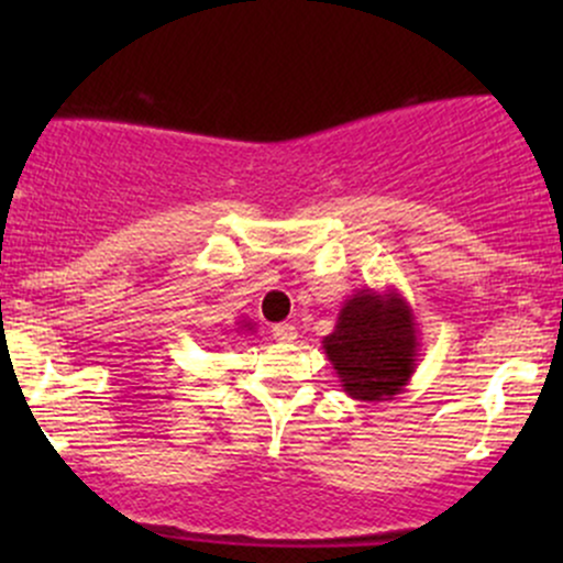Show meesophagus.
Wrapping results in <instances>:
<instances>
[{
	"mask_svg": "<svg viewBox=\"0 0 563 563\" xmlns=\"http://www.w3.org/2000/svg\"><path fill=\"white\" fill-rule=\"evenodd\" d=\"M273 335L275 341H280V344H290V341H296V325H290V322H280V325L273 328Z\"/></svg>",
	"mask_w": 563,
	"mask_h": 563,
	"instance_id": "1",
	"label": "esophagus"
}]
</instances>
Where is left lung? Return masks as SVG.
I'll use <instances>...</instances> for the list:
<instances>
[{
  "label": "left lung",
  "instance_id": "1",
  "mask_svg": "<svg viewBox=\"0 0 563 563\" xmlns=\"http://www.w3.org/2000/svg\"><path fill=\"white\" fill-rule=\"evenodd\" d=\"M418 322L389 286L360 288L341 303L333 333L322 339L341 389L360 402H386L405 391L418 367Z\"/></svg>",
  "mask_w": 563,
  "mask_h": 563
}]
</instances>
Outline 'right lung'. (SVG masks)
I'll return each mask as SVG.
<instances>
[{
  "label": "right lung",
  "instance_id": "add662e5",
  "mask_svg": "<svg viewBox=\"0 0 563 563\" xmlns=\"http://www.w3.org/2000/svg\"><path fill=\"white\" fill-rule=\"evenodd\" d=\"M238 331H254V322L241 320V322H238Z\"/></svg>",
  "mask_w": 563,
  "mask_h": 563
}]
</instances>
